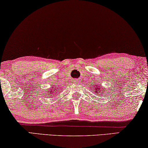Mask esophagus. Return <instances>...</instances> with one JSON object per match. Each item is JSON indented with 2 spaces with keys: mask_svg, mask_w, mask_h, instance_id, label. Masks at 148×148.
Masks as SVG:
<instances>
[{
  "mask_svg": "<svg viewBox=\"0 0 148 148\" xmlns=\"http://www.w3.org/2000/svg\"><path fill=\"white\" fill-rule=\"evenodd\" d=\"M75 82H76V81H75Z\"/></svg>",
  "mask_w": 148,
  "mask_h": 148,
  "instance_id": "1",
  "label": "esophagus"
}]
</instances>
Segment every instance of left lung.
Instances as JSON below:
<instances>
[{
	"instance_id": "1",
	"label": "left lung",
	"mask_w": 148,
	"mask_h": 148,
	"mask_svg": "<svg viewBox=\"0 0 148 148\" xmlns=\"http://www.w3.org/2000/svg\"><path fill=\"white\" fill-rule=\"evenodd\" d=\"M95 86H97V85H95ZM97 87H98V88H96V90H94V92H104V91L105 90H100V89H102L103 88H102L101 86H100V88H99V86H97ZM102 91L103 92H102L101 91ZM100 94H101V93H100Z\"/></svg>"
}]
</instances>
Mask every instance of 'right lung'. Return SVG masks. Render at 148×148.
<instances>
[{"mask_svg": "<svg viewBox=\"0 0 148 148\" xmlns=\"http://www.w3.org/2000/svg\"><path fill=\"white\" fill-rule=\"evenodd\" d=\"M52 90H51V91H50V93L49 94L50 96H52H52H54L56 94H58L59 93V92H58V90H56V88H54V90H52ZM48 97H50V96H48ZM53 98H54V97H53Z\"/></svg>", "mask_w": 148, "mask_h": 148, "instance_id": "obj_1", "label": "right lung"}]
</instances>
